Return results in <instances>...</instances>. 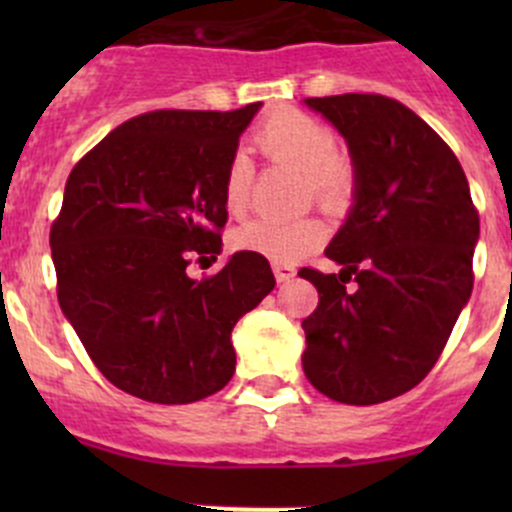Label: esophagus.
Listing matches in <instances>:
<instances>
[{
    "label": "esophagus",
    "mask_w": 512,
    "mask_h": 512,
    "mask_svg": "<svg viewBox=\"0 0 512 512\" xmlns=\"http://www.w3.org/2000/svg\"><path fill=\"white\" fill-rule=\"evenodd\" d=\"M272 270H275V277L280 285H285V282H289L294 275H297L294 265H285V262H275V265H272Z\"/></svg>",
    "instance_id": "esophagus-1"
}]
</instances>
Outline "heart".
<instances>
[{"label": "heart", "mask_w": 512, "mask_h": 512, "mask_svg": "<svg viewBox=\"0 0 512 512\" xmlns=\"http://www.w3.org/2000/svg\"><path fill=\"white\" fill-rule=\"evenodd\" d=\"M252 141L262 156L275 163L292 165L304 173V195L327 210H342L352 203L356 190V170L352 160L337 151V136L327 123L299 108H280L270 113L252 133ZM250 158L235 153L225 168V205L232 215H242L250 205L252 190ZM327 237V225L314 215L277 223V220H252L232 235L240 250L257 252L272 262L302 260L317 250Z\"/></svg>", "instance_id": "obj_1"}]
</instances>
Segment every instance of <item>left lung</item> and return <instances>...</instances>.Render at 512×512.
<instances>
[{"mask_svg":"<svg viewBox=\"0 0 512 512\" xmlns=\"http://www.w3.org/2000/svg\"><path fill=\"white\" fill-rule=\"evenodd\" d=\"M304 103L339 128L356 168L354 210L324 250L344 270H299L319 292L302 322L304 374L334 401L381 404L421 384L446 347L473 289L478 210L456 153L401 101Z\"/></svg>","mask_w":512,"mask_h":512,"instance_id":"left-lung-1","label":"left lung"}]
</instances>
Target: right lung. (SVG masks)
Masks as SVG:
<instances>
[{
	"label": "right lung",
	"instance_id": "right-lung-1",
	"mask_svg": "<svg viewBox=\"0 0 512 512\" xmlns=\"http://www.w3.org/2000/svg\"><path fill=\"white\" fill-rule=\"evenodd\" d=\"M260 103L148 111L113 128L71 170L51 223L56 297L96 369L153 404H193L235 374L237 319L275 289L242 250L215 275L190 262L223 245L225 168Z\"/></svg>",
	"mask_w": 512,
	"mask_h": 512
}]
</instances>
